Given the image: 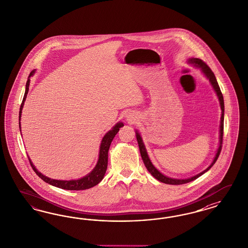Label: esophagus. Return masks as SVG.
<instances>
[{"label": "esophagus", "instance_id": "esophagus-1", "mask_svg": "<svg viewBox=\"0 0 248 248\" xmlns=\"http://www.w3.org/2000/svg\"><path fill=\"white\" fill-rule=\"evenodd\" d=\"M131 118H132V117H131ZM131 118H128V121H131V120H132V119H131Z\"/></svg>", "mask_w": 248, "mask_h": 248}]
</instances>
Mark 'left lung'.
Here are the masks:
<instances>
[{"mask_svg":"<svg viewBox=\"0 0 248 248\" xmlns=\"http://www.w3.org/2000/svg\"><path fill=\"white\" fill-rule=\"evenodd\" d=\"M188 63L192 64L193 66H195L196 68H199L201 72L202 73L205 78L209 80L210 84L212 85V87L214 88L215 92L217 95V97L219 99V103H220V107H221V110H222V114H221V120H220V130H219V147L216 151V156L214 158V160L212 161V163L210 164V166L208 168L205 169L204 170H202L200 173H198L197 175L192 176L191 178H187V179H175V178H170L168 176L164 175L163 173H161L158 169L156 168L153 164H152V160L150 159L148 152L146 150V147L144 145L142 138L140 136V134L139 133V131L136 130V138L138 140V144H139V148H140V155L141 158L143 160L144 165L146 166L147 170H149V172L152 174L155 179H157L158 181H160L161 183L166 184H172V185H178V184H187L190 183L192 181H194L195 179L199 178L200 176L202 175L203 173H205L208 171L210 169L213 167V165L216 163V160L218 159L220 152L222 150V142H223V135H224V97H223V94L220 90L219 85L217 83V80L216 78L215 74L211 70V68L208 66L207 64H205L204 62H202L199 58H189L188 59Z\"/></svg>","mask_w":248,"mask_h":248,"instance_id":"left-lung-1","label":"left lung"}]
</instances>
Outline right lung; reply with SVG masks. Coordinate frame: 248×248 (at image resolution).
<instances>
[{
	"label": "right lung",
	"instance_id": "1",
	"mask_svg": "<svg viewBox=\"0 0 248 248\" xmlns=\"http://www.w3.org/2000/svg\"><path fill=\"white\" fill-rule=\"evenodd\" d=\"M35 73V70H32L30 73L28 79L26 82V86H25V92H24V98H23V102L20 107V111H19V128L21 131V116H22V110L24 108V101L26 99V96L29 91V86H30V78L33 76V74ZM124 124L122 122H118L113 128L108 130L105 136L103 137L100 147H99V152H98V160L96 162L95 168L93 169L88 174H87L80 179L78 180H69V181H65V180H55V179H51L47 176L42 174L40 171L37 170V169L35 168V166L32 164V160H30L29 156V161L30 164L32 166V170L35 171V173L40 177L43 181H45L46 183L51 184L53 186H56L57 188H61L64 190H70V191H80V190H86L94 187L96 184H99L103 178H104L107 167H108V150L110 147L112 140L114 139V137L116 136V134L119 132L120 128L123 127Z\"/></svg>",
	"mask_w": 248,
	"mask_h": 248
}]
</instances>
